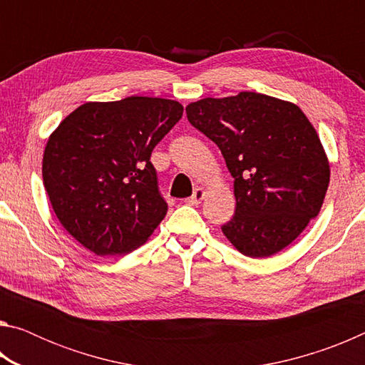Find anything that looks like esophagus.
Wrapping results in <instances>:
<instances>
[{"label": "esophagus", "mask_w": 365, "mask_h": 365, "mask_svg": "<svg viewBox=\"0 0 365 365\" xmlns=\"http://www.w3.org/2000/svg\"><path fill=\"white\" fill-rule=\"evenodd\" d=\"M205 197H206V190L200 187L193 191V196H190L188 200H185V202L191 206H197V205H201V201L205 200Z\"/></svg>", "instance_id": "esophagus-1"}]
</instances>
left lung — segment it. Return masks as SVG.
Instances as JSON below:
<instances>
[{"mask_svg":"<svg viewBox=\"0 0 365 365\" xmlns=\"http://www.w3.org/2000/svg\"><path fill=\"white\" fill-rule=\"evenodd\" d=\"M188 120L219 146L237 209L222 232L250 257H270L320 212L330 163L306 114L279 98L240 91L187 106Z\"/></svg>","mask_w":365,"mask_h":365,"instance_id":"8db88e82","label":"left lung"}]
</instances>
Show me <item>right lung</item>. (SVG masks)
Masks as SVG:
<instances>
[{"label":"right lung","mask_w":365,"mask_h":365,"mask_svg":"<svg viewBox=\"0 0 365 365\" xmlns=\"http://www.w3.org/2000/svg\"><path fill=\"white\" fill-rule=\"evenodd\" d=\"M165 98L90 101L59 123L43 153L53 211L96 256H123L146 243L168 212L151 151L182 119Z\"/></svg>","instance_id":"add662e5"}]
</instances>
